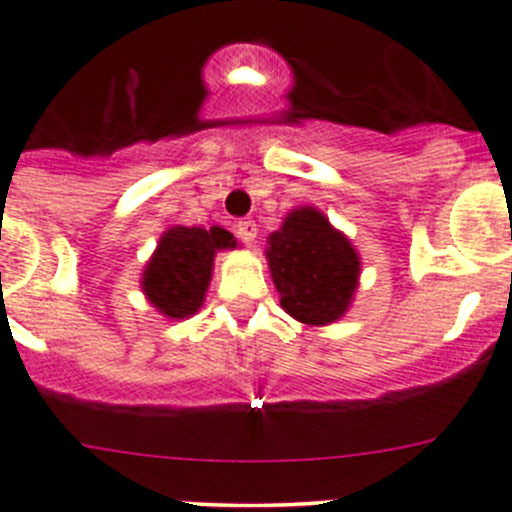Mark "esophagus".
Returning <instances> with one entry per match:
<instances>
[{
	"instance_id": "esophagus-1",
	"label": "esophagus",
	"mask_w": 512,
	"mask_h": 512,
	"mask_svg": "<svg viewBox=\"0 0 512 512\" xmlns=\"http://www.w3.org/2000/svg\"><path fill=\"white\" fill-rule=\"evenodd\" d=\"M235 235L240 237L242 242H247V245H250V242L257 237L255 220H240V222H237V225H235Z\"/></svg>"
}]
</instances>
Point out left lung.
<instances>
[{"label":"left lung","instance_id":"left-lung-1","mask_svg":"<svg viewBox=\"0 0 512 512\" xmlns=\"http://www.w3.org/2000/svg\"><path fill=\"white\" fill-rule=\"evenodd\" d=\"M267 265L287 315L305 325H330L350 307L360 255L315 207H300L267 237Z\"/></svg>","mask_w":512,"mask_h":512}]
</instances>
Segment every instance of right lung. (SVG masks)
<instances>
[{
	"instance_id": "obj_1",
	"label": "right lung",
	"mask_w": 512,
	"mask_h": 512,
	"mask_svg": "<svg viewBox=\"0 0 512 512\" xmlns=\"http://www.w3.org/2000/svg\"><path fill=\"white\" fill-rule=\"evenodd\" d=\"M237 240L222 227H170L157 242L145 272L142 292L170 320L195 315L205 302L212 265L220 250H235Z\"/></svg>"
}]
</instances>
